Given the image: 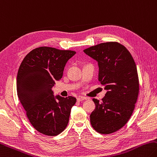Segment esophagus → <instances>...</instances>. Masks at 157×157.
Listing matches in <instances>:
<instances>
[{
  "label": "esophagus",
  "instance_id": "34e87169",
  "mask_svg": "<svg viewBox=\"0 0 157 157\" xmlns=\"http://www.w3.org/2000/svg\"><path fill=\"white\" fill-rule=\"evenodd\" d=\"M88 98H86V97H84V96H79L78 97V98H77V101H83L84 99H87Z\"/></svg>",
  "mask_w": 157,
  "mask_h": 157
}]
</instances>
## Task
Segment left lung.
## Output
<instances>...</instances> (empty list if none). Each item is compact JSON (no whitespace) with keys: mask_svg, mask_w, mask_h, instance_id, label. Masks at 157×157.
I'll return each mask as SVG.
<instances>
[{"mask_svg":"<svg viewBox=\"0 0 157 157\" xmlns=\"http://www.w3.org/2000/svg\"><path fill=\"white\" fill-rule=\"evenodd\" d=\"M84 52L98 62L100 83L107 90L90 115L91 126L100 134L113 133L125 126L135 109L139 90L137 69L130 53L117 42L97 44Z\"/></svg>","mask_w":157,"mask_h":157,"instance_id":"8db88e82","label":"left lung"}]
</instances>
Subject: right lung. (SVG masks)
Here are the masks:
<instances>
[{
	"label": "right lung",
	"mask_w": 157,
	"mask_h": 157,
	"mask_svg": "<svg viewBox=\"0 0 157 157\" xmlns=\"http://www.w3.org/2000/svg\"><path fill=\"white\" fill-rule=\"evenodd\" d=\"M76 53L49 47L34 49L25 57L17 75V95L31 124L43 135L56 136L66 128L75 98L54 96L65 65Z\"/></svg>",
	"instance_id": "1"
}]
</instances>
